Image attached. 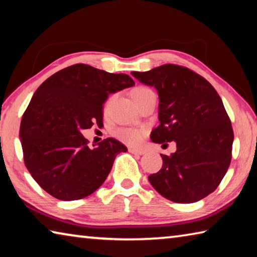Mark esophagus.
Instances as JSON below:
<instances>
[{
  "label": "esophagus",
  "instance_id": "obj_1",
  "mask_svg": "<svg viewBox=\"0 0 257 257\" xmlns=\"http://www.w3.org/2000/svg\"><path fill=\"white\" fill-rule=\"evenodd\" d=\"M129 152L132 154H138V155H144L145 154V151H142V150H136V149H129Z\"/></svg>",
  "mask_w": 257,
  "mask_h": 257
}]
</instances>
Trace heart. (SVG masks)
Wrapping results in <instances>:
<instances>
[{
  "instance_id": "b5f03b06",
  "label": "heart",
  "mask_w": 257,
  "mask_h": 257,
  "mask_svg": "<svg viewBox=\"0 0 257 257\" xmlns=\"http://www.w3.org/2000/svg\"><path fill=\"white\" fill-rule=\"evenodd\" d=\"M153 93L150 88L146 87H136L132 90V96L135 102H137L139 98H142L145 95ZM145 135L144 128H135V127H122L118 128L114 132V136L122 142L123 144H127L130 146H136L142 142L143 137Z\"/></svg>"
}]
</instances>
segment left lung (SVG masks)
<instances>
[{
	"label": "left lung",
	"instance_id": "8db88e82",
	"mask_svg": "<svg viewBox=\"0 0 257 257\" xmlns=\"http://www.w3.org/2000/svg\"><path fill=\"white\" fill-rule=\"evenodd\" d=\"M132 75L158 90L160 124L151 139L177 144L170 156L161 154L163 165L149 177L151 185L172 202L201 201L217 188L231 161L233 132L222 99L205 78L176 64Z\"/></svg>",
	"mask_w": 257,
	"mask_h": 257
}]
</instances>
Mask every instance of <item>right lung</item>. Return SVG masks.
Segmentation results:
<instances>
[{"instance_id": "1", "label": "right lung", "mask_w": 257, "mask_h": 257, "mask_svg": "<svg viewBox=\"0 0 257 257\" xmlns=\"http://www.w3.org/2000/svg\"><path fill=\"white\" fill-rule=\"evenodd\" d=\"M134 85L124 73L78 63L38 87L24 113L19 138L26 167L46 193L76 201L102 186L115 156L127 147L106 138L90 149L81 130L101 125L108 95Z\"/></svg>"}]
</instances>
